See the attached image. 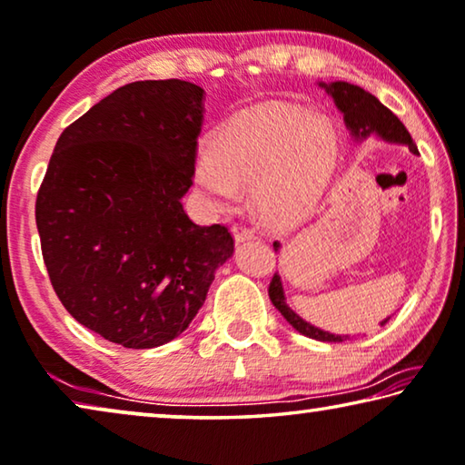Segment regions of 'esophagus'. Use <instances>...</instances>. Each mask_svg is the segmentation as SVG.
I'll return each mask as SVG.
<instances>
[{
  "mask_svg": "<svg viewBox=\"0 0 465 465\" xmlns=\"http://www.w3.org/2000/svg\"><path fill=\"white\" fill-rule=\"evenodd\" d=\"M232 233H233L235 242H248V240H254L256 238L254 230H251V227H246V225H233L232 227Z\"/></svg>",
  "mask_w": 465,
  "mask_h": 465,
  "instance_id": "1",
  "label": "esophagus"
}]
</instances>
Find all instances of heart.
I'll list each match as a JSON object with an SVG mask.
<instances>
[{"label":"heart","mask_w":465,"mask_h":465,"mask_svg":"<svg viewBox=\"0 0 465 465\" xmlns=\"http://www.w3.org/2000/svg\"><path fill=\"white\" fill-rule=\"evenodd\" d=\"M336 158L338 131L328 116L265 102L233 116L198 152L193 179L219 204L233 203L238 185L252 188L267 223L292 225L320 203Z\"/></svg>","instance_id":"b5f03b06"}]
</instances>
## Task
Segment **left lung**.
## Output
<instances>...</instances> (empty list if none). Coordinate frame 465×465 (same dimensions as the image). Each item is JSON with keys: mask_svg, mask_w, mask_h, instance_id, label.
I'll return each mask as SVG.
<instances>
[{"mask_svg": "<svg viewBox=\"0 0 465 465\" xmlns=\"http://www.w3.org/2000/svg\"><path fill=\"white\" fill-rule=\"evenodd\" d=\"M320 87L328 92V95L334 100L336 108L341 110L344 116V124L346 129L351 131V137L355 142H363L367 137H378V140H384L388 143H401L407 145L410 152L418 154V145L413 143L410 131L405 129V124L399 121L397 114H392L382 102H380L376 95H371L370 92H365L363 87L352 85V83L346 81H334V83H320ZM275 252L280 251V242H273ZM269 299H272L273 307L280 311L286 320L296 331H301L302 336L313 338V341H322V342H344L349 336H341V334H330L322 328H315L309 322H304L299 313H294L292 309L288 307L286 302V294H283V286H282V277L273 275L272 283H269ZM391 317L380 323L384 325Z\"/></svg>", "mask_w": 465, "mask_h": 465, "instance_id": "left-lung-1", "label": "left lung"}]
</instances>
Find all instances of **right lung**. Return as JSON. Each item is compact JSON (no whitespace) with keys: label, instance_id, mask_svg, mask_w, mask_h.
<instances>
[{"label":"right lung","instance_id":"obj_1","mask_svg":"<svg viewBox=\"0 0 465 465\" xmlns=\"http://www.w3.org/2000/svg\"><path fill=\"white\" fill-rule=\"evenodd\" d=\"M204 89L123 85L62 131L35 219L52 286L81 325L124 349L188 328L233 254L223 225H196L192 188Z\"/></svg>","mask_w":465,"mask_h":465}]
</instances>
